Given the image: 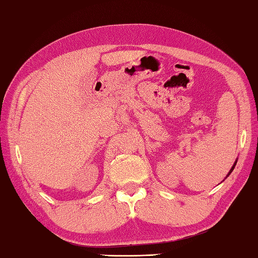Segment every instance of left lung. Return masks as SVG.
Returning a JSON list of instances; mask_svg holds the SVG:
<instances>
[{"mask_svg":"<svg viewBox=\"0 0 258 258\" xmlns=\"http://www.w3.org/2000/svg\"><path fill=\"white\" fill-rule=\"evenodd\" d=\"M236 163H237V160L235 161V163H234V165L233 166H231V169H230V171H229V172H228V174H227V176H228L231 172H233V170H234V168H235V165H236ZM227 176H226V178H227Z\"/></svg>","mask_w":258,"mask_h":258,"instance_id":"obj_1","label":"left lung"}]
</instances>
